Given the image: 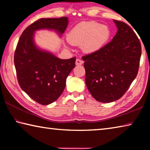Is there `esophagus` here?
<instances>
[{
    "label": "esophagus",
    "mask_w": 150,
    "mask_h": 150,
    "mask_svg": "<svg viewBox=\"0 0 150 150\" xmlns=\"http://www.w3.org/2000/svg\"><path fill=\"white\" fill-rule=\"evenodd\" d=\"M83 63V62L82 60H81L80 59H77L75 62V64L76 65H81Z\"/></svg>",
    "instance_id": "obj_1"
}]
</instances>
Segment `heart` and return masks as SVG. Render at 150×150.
<instances>
[{"label": "heart", "instance_id": "heart-1", "mask_svg": "<svg viewBox=\"0 0 150 150\" xmlns=\"http://www.w3.org/2000/svg\"><path fill=\"white\" fill-rule=\"evenodd\" d=\"M110 35L109 28L95 21L81 22L67 34L69 44L81 46L86 54H93L105 46Z\"/></svg>", "mask_w": 150, "mask_h": 150}]
</instances>
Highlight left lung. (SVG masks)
<instances>
[{"label": "left lung", "instance_id": "left-lung-1", "mask_svg": "<svg viewBox=\"0 0 150 150\" xmlns=\"http://www.w3.org/2000/svg\"><path fill=\"white\" fill-rule=\"evenodd\" d=\"M117 32L110 42L83 56L85 83L94 98L100 103L119 99L138 74L141 44L131 28L114 20Z\"/></svg>", "mask_w": 150, "mask_h": 150}]
</instances>
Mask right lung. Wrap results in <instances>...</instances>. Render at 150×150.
<instances>
[{
    "label": "right lung",
    "mask_w": 150,
    "mask_h": 150,
    "mask_svg": "<svg viewBox=\"0 0 150 150\" xmlns=\"http://www.w3.org/2000/svg\"><path fill=\"white\" fill-rule=\"evenodd\" d=\"M68 23L67 17L41 18L24 30L18 42L14 57L18 81L30 98L42 105L54 103L62 95L76 58L62 59L38 47L34 42L35 32L54 30L61 37Z\"/></svg>",
    "instance_id": "right-lung-1"
}]
</instances>
